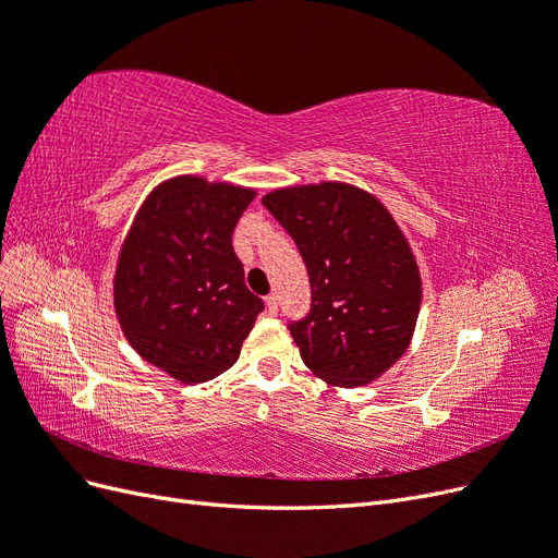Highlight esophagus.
<instances>
[{
  "mask_svg": "<svg viewBox=\"0 0 558 558\" xmlns=\"http://www.w3.org/2000/svg\"><path fill=\"white\" fill-rule=\"evenodd\" d=\"M265 305H267V312L272 314V316L279 314V300H277V295H267L265 298Z\"/></svg>",
  "mask_w": 558,
  "mask_h": 558,
  "instance_id": "obj_1",
  "label": "esophagus"
}]
</instances>
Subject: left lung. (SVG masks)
Segmentation results:
<instances>
[{
	"label": "left lung",
	"instance_id": "1",
	"mask_svg": "<svg viewBox=\"0 0 558 558\" xmlns=\"http://www.w3.org/2000/svg\"><path fill=\"white\" fill-rule=\"evenodd\" d=\"M263 205L307 267L310 312L289 320L300 356L335 386L377 379L410 347L421 277L381 202L347 183L275 191Z\"/></svg>",
	"mask_w": 558,
	"mask_h": 558
}]
</instances>
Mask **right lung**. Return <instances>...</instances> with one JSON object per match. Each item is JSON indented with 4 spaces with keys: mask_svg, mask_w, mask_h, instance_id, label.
Listing matches in <instances>:
<instances>
[{
    "mask_svg": "<svg viewBox=\"0 0 558 558\" xmlns=\"http://www.w3.org/2000/svg\"><path fill=\"white\" fill-rule=\"evenodd\" d=\"M251 199L228 183L172 179L148 195L123 244L118 320L140 356L183 384L226 373L265 310L232 248Z\"/></svg>",
    "mask_w": 558,
    "mask_h": 558,
    "instance_id": "obj_1",
    "label": "right lung"
}]
</instances>
